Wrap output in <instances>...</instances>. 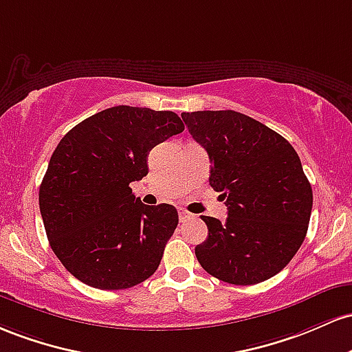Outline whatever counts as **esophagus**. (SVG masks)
<instances>
[{"instance_id": "esophagus-1", "label": "esophagus", "mask_w": 352, "mask_h": 352, "mask_svg": "<svg viewBox=\"0 0 352 352\" xmlns=\"http://www.w3.org/2000/svg\"><path fill=\"white\" fill-rule=\"evenodd\" d=\"M192 218H195V216H192L191 212L184 211V209H179V221H181V223H184V221H189Z\"/></svg>"}]
</instances>
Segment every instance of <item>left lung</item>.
<instances>
[{"label":"left lung","mask_w":352,"mask_h":352,"mask_svg":"<svg viewBox=\"0 0 352 352\" xmlns=\"http://www.w3.org/2000/svg\"><path fill=\"white\" fill-rule=\"evenodd\" d=\"M206 149L209 184L223 192L224 223L201 216L208 238L196 246L203 270L229 284L250 286L286 267L301 248L313 209V189L301 160L286 140L246 114H181Z\"/></svg>","instance_id":"1"}]
</instances>
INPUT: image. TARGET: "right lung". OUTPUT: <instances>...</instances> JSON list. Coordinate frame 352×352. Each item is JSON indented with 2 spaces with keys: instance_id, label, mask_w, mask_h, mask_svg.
<instances>
[{
  "instance_id": "obj_1",
  "label": "right lung",
  "mask_w": 352,
  "mask_h": 352,
  "mask_svg": "<svg viewBox=\"0 0 352 352\" xmlns=\"http://www.w3.org/2000/svg\"><path fill=\"white\" fill-rule=\"evenodd\" d=\"M183 131L173 111L114 106L59 141L39 186V211L51 250L74 278L116 291L155 274L177 211L146 206L129 183L148 175L156 144Z\"/></svg>"
}]
</instances>
